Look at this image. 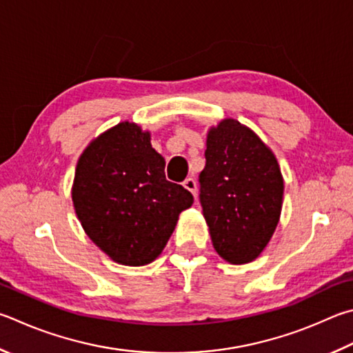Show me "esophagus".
Instances as JSON below:
<instances>
[{
  "mask_svg": "<svg viewBox=\"0 0 353 353\" xmlns=\"http://www.w3.org/2000/svg\"><path fill=\"white\" fill-rule=\"evenodd\" d=\"M183 187L187 188L188 191H191V193H193V196L196 197L197 196V183H196V181L193 177H188V179H185V182H183Z\"/></svg>",
  "mask_w": 353,
  "mask_h": 353,
  "instance_id": "obj_1",
  "label": "esophagus"
}]
</instances>
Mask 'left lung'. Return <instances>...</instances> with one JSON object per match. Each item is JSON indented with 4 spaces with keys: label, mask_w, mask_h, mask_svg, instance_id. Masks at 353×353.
I'll return each mask as SVG.
<instances>
[{
    "label": "left lung",
    "mask_w": 353,
    "mask_h": 353,
    "mask_svg": "<svg viewBox=\"0 0 353 353\" xmlns=\"http://www.w3.org/2000/svg\"><path fill=\"white\" fill-rule=\"evenodd\" d=\"M199 201L214 250L232 264L258 258L278 225L284 181L273 152L239 121L211 128Z\"/></svg>",
    "instance_id": "left-lung-1"
}]
</instances>
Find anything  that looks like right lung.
I'll return each instance as SVG.
<instances>
[{"mask_svg": "<svg viewBox=\"0 0 353 353\" xmlns=\"http://www.w3.org/2000/svg\"><path fill=\"white\" fill-rule=\"evenodd\" d=\"M72 201L86 234L123 265L162 253L193 194L165 177L150 132L123 121L88 146L77 163Z\"/></svg>", "mask_w": 353, "mask_h": 353, "instance_id": "obj_1", "label": "right lung"}]
</instances>
